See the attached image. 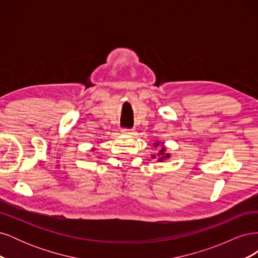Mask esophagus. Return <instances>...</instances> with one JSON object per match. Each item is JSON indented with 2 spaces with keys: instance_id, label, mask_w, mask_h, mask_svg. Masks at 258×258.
<instances>
[{
  "instance_id": "obj_1",
  "label": "esophagus",
  "mask_w": 258,
  "mask_h": 258,
  "mask_svg": "<svg viewBox=\"0 0 258 258\" xmlns=\"http://www.w3.org/2000/svg\"><path fill=\"white\" fill-rule=\"evenodd\" d=\"M121 132L124 135H128V136H131V135H135V131L134 129H128V128H122L121 129Z\"/></svg>"
}]
</instances>
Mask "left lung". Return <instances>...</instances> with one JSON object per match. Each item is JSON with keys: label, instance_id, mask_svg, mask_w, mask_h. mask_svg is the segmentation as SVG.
<instances>
[{"label": "left lung", "instance_id": "obj_1", "mask_svg": "<svg viewBox=\"0 0 258 258\" xmlns=\"http://www.w3.org/2000/svg\"><path fill=\"white\" fill-rule=\"evenodd\" d=\"M158 145H159V143H156V144H155V147H157ZM158 155L160 156V158H159V160H160V161H161V160H163V159H166V158H169V157H170V155H169V154H166V153H165V148H163V147L161 148L160 152L158 153ZM155 157H156V156H154V158H155Z\"/></svg>", "mask_w": 258, "mask_h": 258}]
</instances>
